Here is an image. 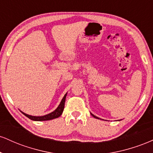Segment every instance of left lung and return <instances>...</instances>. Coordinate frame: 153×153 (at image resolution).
<instances>
[{"instance_id":"8db88e82","label":"left lung","mask_w":153,"mask_h":153,"mask_svg":"<svg viewBox=\"0 0 153 153\" xmlns=\"http://www.w3.org/2000/svg\"><path fill=\"white\" fill-rule=\"evenodd\" d=\"M91 115H92V116H93V117H94V118H96V119H99V117H96V116H95V115H94V114H91Z\"/></svg>"}]
</instances>
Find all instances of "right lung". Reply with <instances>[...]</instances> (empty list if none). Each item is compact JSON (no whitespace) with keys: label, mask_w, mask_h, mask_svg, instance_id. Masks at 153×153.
<instances>
[{"label":"right lung","mask_w":153,"mask_h":153,"mask_svg":"<svg viewBox=\"0 0 153 153\" xmlns=\"http://www.w3.org/2000/svg\"><path fill=\"white\" fill-rule=\"evenodd\" d=\"M66 96L67 94L64 96V97L62 98V101H61L60 103L59 104V106H57V108H56L54 111L51 112V113L48 114H46L45 116H40V117H36V116H31V115H29L27 114H25L24 112L20 111L24 115H25L26 117H28L29 119H30L31 120L33 121H48V120H52V119L58 118L59 117H60L62 115L63 110H64V106H65V99H66Z\"/></svg>","instance_id":"obj_1"}]
</instances>
